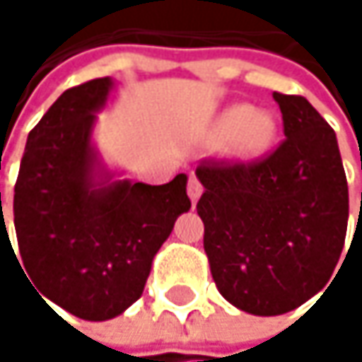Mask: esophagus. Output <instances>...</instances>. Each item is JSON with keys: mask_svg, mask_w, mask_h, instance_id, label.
Instances as JSON below:
<instances>
[{"mask_svg": "<svg viewBox=\"0 0 362 362\" xmlns=\"http://www.w3.org/2000/svg\"><path fill=\"white\" fill-rule=\"evenodd\" d=\"M186 190H188L190 201H192V203H197V201H199V197H201V192H203V186H201V182H199L197 176H190V178H188V186H186Z\"/></svg>", "mask_w": 362, "mask_h": 362, "instance_id": "obj_1", "label": "esophagus"}]
</instances>
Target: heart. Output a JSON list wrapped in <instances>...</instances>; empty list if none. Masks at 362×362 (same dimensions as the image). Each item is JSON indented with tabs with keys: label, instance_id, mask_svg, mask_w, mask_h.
Listing matches in <instances>:
<instances>
[{
	"label": "heart",
	"instance_id": "obj_1",
	"mask_svg": "<svg viewBox=\"0 0 362 362\" xmlns=\"http://www.w3.org/2000/svg\"><path fill=\"white\" fill-rule=\"evenodd\" d=\"M216 132L220 138H228L230 151L237 157L252 159L272 146L279 123L268 110H253L250 105H235L220 115Z\"/></svg>",
	"mask_w": 362,
	"mask_h": 362
}]
</instances>
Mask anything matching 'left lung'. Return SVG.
Returning a JSON list of instances; mask_svg holds the SVG:
<instances>
[{
	"label": "left lung",
	"instance_id": "left-lung-1",
	"mask_svg": "<svg viewBox=\"0 0 362 362\" xmlns=\"http://www.w3.org/2000/svg\"><path fill=\"white\" fill-rule=\"evenodd\" d=\"M285 140L250 163L203 159V247L237 308L285 315L333 274L348 228V182L335 132L304 96L274 92Z\"/></svg>",
	"mask_w": 362,
	"mask_h": 362
}]
</instances>
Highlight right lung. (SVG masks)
I'll list each match as a JSON object with an SVG mask.
<instances>
[{
  "label": "right lung",
  "mask_w": 362,
  "mask_h": 362,
  "mask_svg": "<svg viewBox=\"0 0 362 362\" xmlns=\"http://www.w3.org/2000/svg\"><path fill=\"white\" fill-rule=\"evenodd\" d=\"M110 88L109 77L86 81L47 109L14 186L23 268L43 302L86 321L112 319L142 296L155 253L190 209L184 174L161 186L96 180L92 125Z\"/></svg>",
  "instance_id": "obj_1"
}]
</instances>
